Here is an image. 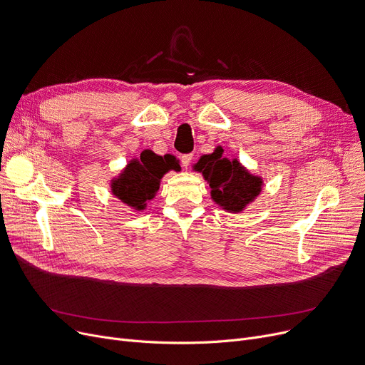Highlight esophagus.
<instances>
[{
  "instance_id": "1",
  "label": "esophagus",
  "mask_w": 365,
  "mask_h": 365,
  "mask_svg": "<svg viewBox=\"0 0 365 365\" xmlns=\"http://www.w3.org/2000/svg\"><path fill=\"white\" fill-rule=\"evenodd\" d=\"M192 153H185V155H182V165L185 167V168H187L189 165H190V161H192Z\"/></svg>"
}]
</instances>
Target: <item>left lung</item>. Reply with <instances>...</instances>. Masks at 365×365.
Listing matches in <instances>:
<instances>
[{
    "label": "left lung",
    "mask_w": 365,
    "mask_h": 365,
    "mask_svg": "<svg viewBox=\"0 0 365 365\" xmlns=\"http://www.w3.org/2000/svg\"><path fill=\"white\" fill-rule=\"evenodd\" d=\"M201 173L210 185L212 200L227 213H242L262 194L263 178L244 167L238 158L223 155V148L216 146L212 153L201 155L192 167Z\"/></svg>",
    "instance_id": "8db88e82"
}]
</instances>
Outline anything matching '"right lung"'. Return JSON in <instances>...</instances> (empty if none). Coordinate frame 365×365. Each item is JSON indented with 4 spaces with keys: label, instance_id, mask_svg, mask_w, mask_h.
Here are the masks:
<instances>
[{
    "label": "right lung",
    "instance_id": "add662e5",
    "mask_svg": "<svg viewBox=\"0 0 365 365\" xmlns=\"http://www.w3.org/2000/svg\"><path fill=\"white\" fill-rule=\"evenodd\" d=\"M180 171L176 157H161L150 149H145L139 157L131 158L118 176L112 178L109 186L115 198L133 208V212H143L148 201L155 198L161 179L168 171Z\"/></svg>",
    "mask_w": 365,
    "mask_h": 365
}]
</instances>
